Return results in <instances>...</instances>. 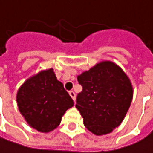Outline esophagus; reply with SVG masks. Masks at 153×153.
I'll list each match as a JSON object with an SVG mask.
<instances>
[{"mask_svg":"<svg viewBox=\"0 0 153 153\" xmlns=\"http://www.w3.org/2000/svg\"><path fill=\"white\" fill-rule=\"evenodd\" d=\"M69 94H70L71 97L73 99V101H75V99H76V94H75V93H74L73 91H70V92H69Z\"/></svg>","mask_w":153,"mask_h":153,"instance_id":"34e87169","label":"esophagus"}]
</instances>
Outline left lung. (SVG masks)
Segmentation results:
<instances>
[{"mask_svg":"<svg viewBox=\"0 0 153 153\" xmlns=\"http://www.w3.org/2000/svg\"><path fill=\"white\" fill-rule=\"evenodd\" d=\"M82 90L76 107L83 124L95 135L112 132L124 119L132 101L133 91L128 76L118 66L104 61L77 77Z\"/></svg>","mask_w":153,"mask_h":153,"instance_id":"left-lung-1","label":"left lung"}]
</instances>
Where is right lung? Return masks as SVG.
<instances>
[{
    "instance_id": "obj_1",
    "label": "right lung",
    "mask_w": 153,
    "mask_h": 153,
    "mask_svg": "<svg viewBox=\"0 0 153 153\" xmlns=\"http://www.w3.org/2000/svg\"><path fill=\"white\" fill-rule=\"evenodd\" d=\"M21 114L32 128L40 132L55 129L74 103L52 69L28 79L17 93Z\"/></svg>"
}]
</instances>
